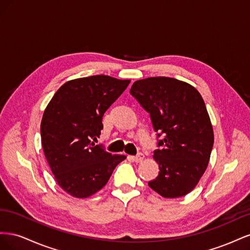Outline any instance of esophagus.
I'll return each instance as SVG.
<instances>
[{
    "instance_id": "esophagus-1",
    "label": "esophagus",
    "mask_w": 250,
    "mask_h": 250,
    "mask_svg": "<svg viewBox=\"0 0 250 250\" xmlns=\"http://www.w3.org/2000/svg\"><path fill=\"white\" fill-rule=\"evenodd\" d=\"M131 158H132L134 162L140 163V162H142L144 160V154L143 153H138L135 156H131Z\"/></svg>"
}]
</instances>
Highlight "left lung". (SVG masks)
<instances>
[{"instance_id":"left-lung-1","label":"left lung","mask_w":250,"mask_h":250,"mask_svg":"<svg viewBox=\"0 0 250 250\" xmlns=\"http://www.w3.org/2000/svg\"><path fill=\"white\" fill-rule=\"evenodd\" d=\"M130 94L149 112L160 148L153 152L160 172L148 186L166 198L190 193L206 171L214 145L201 95L188 83L169 77L135 81Z\"/></svg>"}]
</instances>
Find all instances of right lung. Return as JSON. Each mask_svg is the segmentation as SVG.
<instances>
[{"mask_svg":"<svg viewBox=\"0 0 250 250\" xmlns=\"http://www.w3.org/2000/svg\"><path fill=\"white\" fill-rule=\"evenodd\" d=\"M96 75L65 82L43 112L41 135L47 162L59 187L86 198L107 184L125 155H111L94 141L103 129L104 112L129 84Z\"/></svg>","mask_w":250,"mask_h":250,"instance_id":"obj_1","label":"right lung"}]
</instances>
